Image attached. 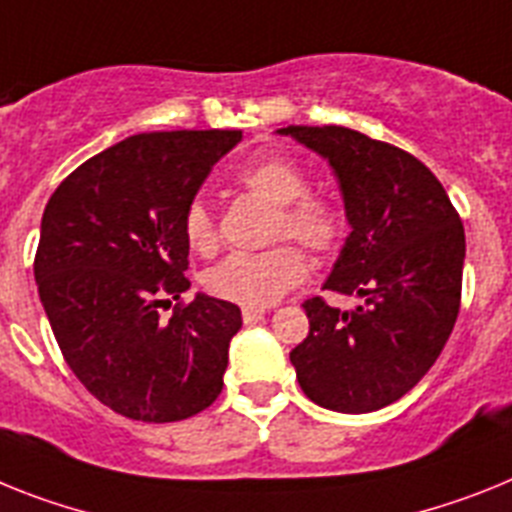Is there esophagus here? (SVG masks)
I'll use <instances>...</instances> for the list:
<instances>
[{
  "label": "esophagus",
  "instance_id": "obj_1",
  "mask_svg": "<svg viewBox=\"0 0 512 512\" xmlns=\"http://www.w3.org/2000/svg\"><path fill=\"white\" fill-rule=\"evenodd\" d=\"M265 312H268V309H265V307H244L242 309V317H244V322H247V325H252V322L260 320V317H263Z\"/></svg>",
  "mask_w": 512,
  "mask_h": 512
}]
</instances>
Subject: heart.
Here are the masks:
<instances>
[{
	"instance_id": "b5f03b06",
	"label": "heart",
	"mask_w": 512,
	"mask_h": 512,
	"mask_svg": "<svg viewBox=\"0 0 512 512\" xmlns=\"http://www.w3.org/2000/svg\"><path fill=\"white\" fill-rule=\"evenodd\" d=\"M244 190L276 205L273 239H296L317 257L336 255L346 242L349 221L330 200L309 195V179L291 158L265 156L236 174ZM184 239L197 255H216V218L203 200H192L182 216ZM307 257L296 244L265 252H236L205 273V289L223 302L270 307L307 278Z\"/></svg>"
}]
</instances>
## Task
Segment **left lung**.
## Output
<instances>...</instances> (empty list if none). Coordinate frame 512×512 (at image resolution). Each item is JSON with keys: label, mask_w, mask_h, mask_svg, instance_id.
<instances>
[{"label": "left lung", "mask_w": 512, "mask_h": 512, "mask_svg": "<svg viewBox=\"0 0 512 512\" xmlns=\"http://www.w3.org/2000/svg\"><path fill=\"white\" fill-rule=\"evenodd\" d=\"M328 158L351 234L322 296L302 304L309 336L291 351L304 395L341 414H369L409 393L437 362L461 309L466 234L437 176L406 150L349 127L278 130Z\"/></svg>", "instance_id": "obj_1"}]
</instances>
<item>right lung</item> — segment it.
<instances>
[{
    "label": "right lung",
    "mask_w": 512,
    "mask_h": 512,
    "mask_svg": "<svg viewBox=\"0 0 512 512\" xmlns=\"http://www.w3.org/2000/svg\"><path fill=\"white\" fill-rule=\"evenodd\" d=\"M242 130L132 135L77 166L46 203L38 296L64 362L111 411L179 422L216 401L242 309L190 289L182 216Z\"/></svg>",
    "instance_id": "right-lung-1"
}]
</instances>
